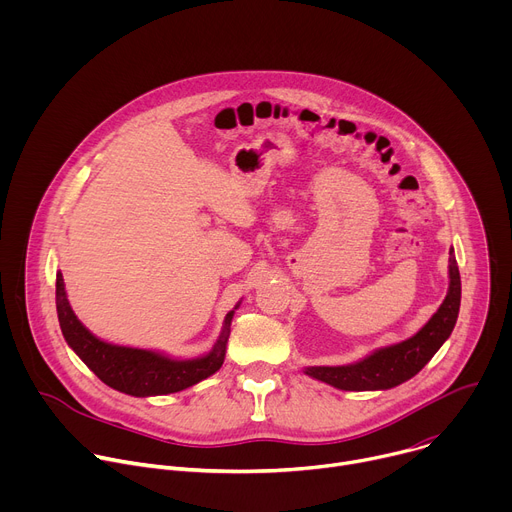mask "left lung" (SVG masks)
Wrapping results in <instances>:
<instances>
[{"instance_id":"1","label":"left lung","mask_w":512,"mask_h":512,"mask_svg":"<svg viewBox=\"0 0 512 512\" xmlns=\"http://www.w3.org/2000/svg\"><path fill=\"white\" fill-rule=\"evenodd\" d=\"M462 300V281L454 249H450V287L448 296L411 338L377 348L352 364L342 367H306V375L342 391H385L415 377L431 356L450 338Z\"/></svg>"}]
</instances>
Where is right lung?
I'll list each match as a JSON object with an SVG mask.
<instances>
[{"mask_svg": "<svg viewBox=\"0 0 512 512\" xmlns=\"http://www.w3.org/2000/svg\"><path fill=\"white\" fill-rule=\"evenodd\" d=\"M237 308L239 304L225 316L223 332L210 352L180 360L156 350L119 346L97 338L72 312L62 273H56V312L64 340L105 385L131 397L178 393L214 375L225 362L227 340Z\"/></svg>", "mask_w": 512, "mask_h": 512, "instance_id": "add662e5", "label": "right lung"}]
</instances>
